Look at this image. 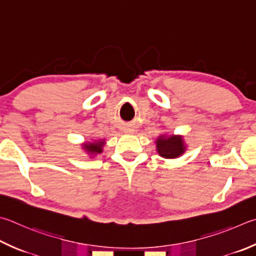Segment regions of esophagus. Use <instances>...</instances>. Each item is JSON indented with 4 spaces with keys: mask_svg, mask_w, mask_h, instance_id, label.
I'll return each mask as SVG.
<instances>
[{
    "mask_svg": "<svg viewBox=\"0 0 256 256\" xmlns=\"http://www.w3.org/2000/svg\"><path fill=\"white\" fill-rule=\"evenodd\" d=\"M128 132H132V130H130V131H128Z\"/></svg>",
    "mask_w": 256,
    "mask_h": 256,
    "instance_id": "obj_1",
    "label": "esophagus"
}]
</instances>
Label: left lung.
<instances>
[{
    "instance_id": "left-lung-1",
    "label": "left lung",
    "mask_w": 256,
    "mask_h": 256,
    "mask_svg": "<svg viewBox=\"0 0 256 256\" xmlns=\"http://www.w3.org/2000/svg\"><path fill=\"white\" fill-rule=\"evenodd\" d=\"M158 154L166 159H174L180 156L186 151L184 138L180 136H166L162 134L156 138Z\"/></svg>"
}]
</instances>
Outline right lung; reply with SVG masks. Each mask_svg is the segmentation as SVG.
<instances>
[{"label": "right lung", "mask_w": 256, "mask_h": 256, "mask_svg": "<svg viewBox=\"0 0 256 256\" xmlns=\"http://www.w3.org/2000/svg\"><path fill=\"white\" fill-rule=\"evenodd\" d=\"M104 140H97L94 142H87L82 144V148L85 150L88 154L90 156H96L98 153L103 152V146H104Z\"/></svg>", "instance_id": "1"}]
</instances>
